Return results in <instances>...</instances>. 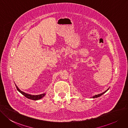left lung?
<instances>
[{"label":"left lung","mask_w":128,"mask_h":128,"mask_svg":"<svg viewBox=\"0 0 128 128\" xmlns=\"http://www.w3.org/2000/svg\"><path fill=\"white\" fill-rule=\"evenodd\" d=\"M109 89V88L108 89H107L106 91H105L103 93L100 94H96V95H95V96H93L92 97V98H98V97H99V96H102V95L103 94H104V93H106V92L107 91H108Z\"/></svg>","instance_id":"1"}]
</instances>
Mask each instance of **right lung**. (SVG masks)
<instances>
[{
    "label": "right lung",
    "instance_id": "right-lung-1",
    "mask_svg": "<svg viewBox=\"0 0 128 128\" xmlns=\"http://www.w3.org/2000/svg\"><path fill=\"white\" fill-rule=\"evenodd\" d=\"M15 84V86H16V88L17 89V90L20 93H21L22 95H24L25 97H26L28 99H31V100H39V99H41L43 97H44L46 94V93H44L42 94H39V95H32V94H27L24 92L22 91H21L19 88L18 87V86H17V85L16 84L14 83Z\"/></svg>",
    "mask_w": 128,
    "mask_h": 128
}]
</instances>
